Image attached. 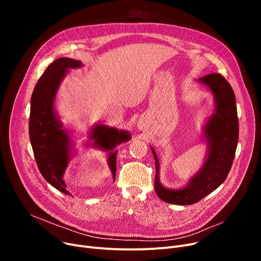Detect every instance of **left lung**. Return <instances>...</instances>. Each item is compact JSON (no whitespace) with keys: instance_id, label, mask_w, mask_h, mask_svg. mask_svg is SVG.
<instances>
[{"instance_id":"obj_1","label":"left lung","mask_w":261,"mask_h":261,"mask_svg":"<svg viewBox=\"0 0 261 261\" xmlns=\"http://www.w3.org/2000/svg\"><path fill=\"white\" fill-rule=\"evenodd\" d=\"M211 89L215 98V111L204 127L207 141V156L202 168L181 189L164 187L159 177L160 163L153 148L155 161L154 189L159 198L170 204L190 205L210 195L226 179L234 161L239 126L234 91L220 74H210L199 79Z\"/></svg>"}]
</instances>
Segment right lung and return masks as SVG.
Instances as JSON below:
<instances>
[{
    "mask_svg": "<svg viewBox=\"0 0 261 261\" xmlns=\"http://www.w3.org/2000/svg\"><path fill=\"white\" fill-rule=\"evenodd\" d=\"M81 65V61L71 58L55 60L38 80L31 99L30 139L38 168L53 187L70 196L63 175L72 154L71 140L67 131L62 129V123L55 112L54 102L60 82L68 68H77ZM130 139L128 131L103 125H96L91 131L90 140L94 141L93 146L111 151L108 163L114 180L117 154V150L114 149Z\"/></svg>",
    "mask_w": 261,
    "mask_h": 261,
    "instance_id": "right-lung-1",
    "label": "right lung"
}]
</instances>
